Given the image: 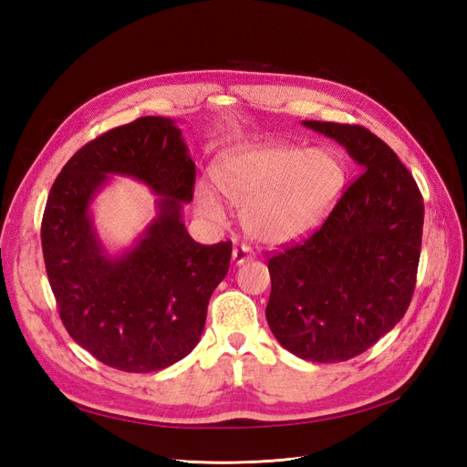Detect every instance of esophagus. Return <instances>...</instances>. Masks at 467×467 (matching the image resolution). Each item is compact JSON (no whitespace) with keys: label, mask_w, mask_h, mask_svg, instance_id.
Returning <instances> with one entry per match:
<instances>
[{"label":"esophagus","mask_w":467,"mask_h":467,"mask_svg":"<svg viewBox=\"0 0 467 467\" xmlns=\"http://www.w3.org/2000/svg\"><path fill=\"white\" fill-rule=\"evenodd\" d=\"M252 257H254V254H252V250H250L248 246H236V248L233 250V262H234L236 265H243V264L250 262Z\"/></svg>","instance_id":"obj_1"}]
</instances>
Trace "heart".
<instances>
[{
	"label": "heart",
	"instance_id": "heart-1",
	"mask_svg": "<svg viewBox=\"0 0 467 467\" xmlns=\"http://www.w3.org/2000/svg\"><path fill=\"white\" fill-rule=\"evenodd\" d=\"M348 181L342 155L333 148L257 146L234 151L213 169V182L240 210L246 234L262 244H288L312 234L331 215ZM198 210L223 215L210 188H196Z\"/></svg>",
	"mask_w": 467,
	"mask_h": 467
}]
</instances>
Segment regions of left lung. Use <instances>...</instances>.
<instances>
[{
	"mask_svg": "<svg viewBox=\"0 0 467 467\" xmlns=\"http://www.w3.org/2000/svg\"><path fill=\"white\" fill-rule=\"evenodd\" d=\"M359 165L331 215L267 267L269 329L295 356L335 364L371 348L410 306L421 254L423 198L410 171L359 125L302 120Z\"/></svg>",
	"mask_w": 467,
	"mask_h": 467,
	"instance_id": "1",
	"label": "left lung"
}]
</instances>
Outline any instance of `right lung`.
<instances>
[{
  "instance_id": "add662e5",
  "label": "right lung",
  "mask_w": 467,
  "mask_h": 467,
  "mask_svg": "<svg viewBox=\"0 0 467 467\" xmlns=\"http://www.w3.org/2000/svg\"><path fill=\"white\" fill-rule=\"evenodd\" d=\"M113 174L144 182L159 213L130 249L109 254L89 205ZM196 165L175 120L140 117L82 146L49 190L42 252L67 333L101 364L160 371L198 344L207 304L231 264V243L203 246L188 234L182 205Z\"/></svg>"
}]
</instances>
